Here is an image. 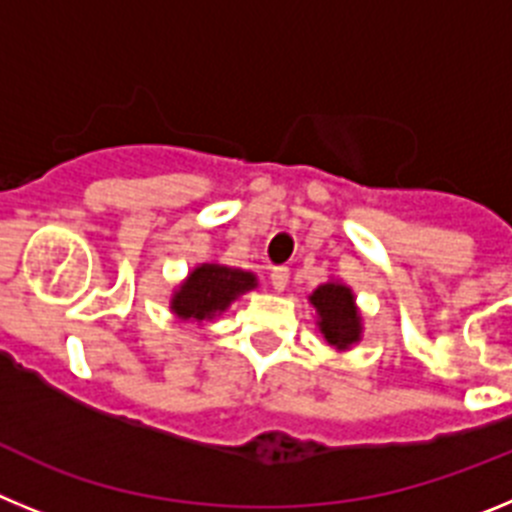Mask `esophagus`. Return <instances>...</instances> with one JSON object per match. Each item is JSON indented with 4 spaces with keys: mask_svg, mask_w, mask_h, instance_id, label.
I'll return each instance as SVG.
<instances>
[{
    "mask_svg": "<svg viewBox=\"0 0 512 512\" xmlns=\"http://www.w3.org/2000/svg\"><path fill=\"white\" fill-rule=\"evenodd\" d=\"M271 284H274V289H277V292H284V287L289 284L287 266H274V269H271Z\"/></svg>",
    "mask_w": 512,
    "mask_h": 512,
    "instance_id": "34e87169",
    "label": "esophagus"
}]
</instances>
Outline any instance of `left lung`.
<instances>
[{"mask_svg": "<svg viewBox=\"0 0 512 512\" xmlns=\"http://www.w3.org/2000/svg\"><path fill=\"white\" fill-rule=\"evenodd\" d=\"M310 302L320 312V330L330 346L346 348L359 341L361 320L351 289L333 282L323 284L312 292Z\"/></svg>", "mask_w": 512, "mask_h": 512, "instance_id": "8db88e82", "label": "left lung"}]
</instances>
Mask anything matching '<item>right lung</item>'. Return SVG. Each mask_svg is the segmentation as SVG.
<instances>
[{"label": "right lung", "instance_id": "right-lung-1", "mask_svg": "<svg viewBox=\"0 0 512 512\" xmlns=\"http://www.w3.org/2000/svg\"><path fill=\"white\" fill-rule=\"evenodd\" d=\"M256 287V277L241 269L202 264L189 274L187 284L174 295L171 310L182 320H205L223 312L246 289Z\"/></svg>", "mask_w": 512, "mask_h": 512}]
</instances>
